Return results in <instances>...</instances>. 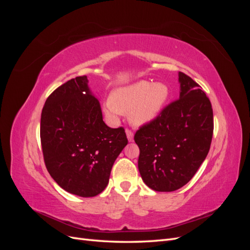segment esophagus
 I'll use <instances>...</instances> for the list:
<instances>
[{
    "instance_id": "1",
    "label": "esophagus",
    "mask_w": 250,
    "mask_h": 250,
    "mask_svg": "<svg viewBox=\"0 0 250 250\" xmlns=\"http://www.w3.org/2000/svg\"><path fill=\"white\" fill-rule=\"evenodd\" d=\"M126 135H127V139L129 142L133 141V132L130 129H126Z\"/></svg>"
}]
</instances>
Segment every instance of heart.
<instances>
[{
	"label": "heart",
	"mask_w": 250,
	"mask_h": 250,
	"mask_svg": "<svg viewBox=\"0 0 250 250\" xmlns=\"http://www.w3.org/2000/svg\"><path fill=\"white\" fill-rule=\"evenodd\" d=\"M169 97V88L164 83L142 80L117 89L111 99L104 104L105 112L117 118L121 112H129L133 125H144L154 120L162 111Z\"/></svg>",
	"instance_id": "obj_1"
}]
</instances>
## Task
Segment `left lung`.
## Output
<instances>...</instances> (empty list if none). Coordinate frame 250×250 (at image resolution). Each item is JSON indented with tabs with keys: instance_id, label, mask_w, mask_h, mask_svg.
<instances>
[{
	"instance_id": "obj_1",
	"label": "left lung",
	"mask_w": 250,
	"mask_h": 250,
	"mask_svg": "<svg viewBox=\"0 0 250 250\" xmlns=\"http://www.w3.org/2000/svg\"><path fill=\"white\" fill-rule=\"evenodd\" d=\"M179 99L134 134L142 179L157 192L176 191L192 179L209 151L213 108L201 86L179 72Z\"/></svg>"
}]
</instances>
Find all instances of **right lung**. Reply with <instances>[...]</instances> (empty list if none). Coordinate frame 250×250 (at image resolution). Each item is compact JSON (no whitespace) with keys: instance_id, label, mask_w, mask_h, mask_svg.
<instances>
[{"instance_id":"add662e5","label":"right lung","mask_w":250,"mask_h":250,"mask_svg":"<svg viewBox=\"0 0 250 250\" xmlns=\"http://www.w3.org/2000/svg\"><path fill=\"white\" fill-rule=\"evenodd\" d=\"M87 83L86 76H79L57 87L41 118L48 172L60 188L81 197H94L106 188L112 165L128 143L123 127L103 122Z\"/></svg>"}]
</instances>
